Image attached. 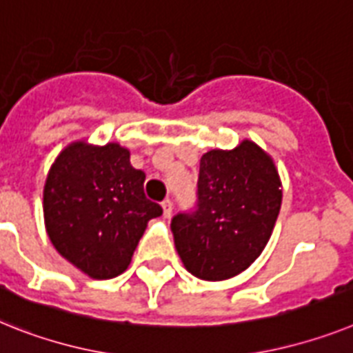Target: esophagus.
<instances>
[{
	"mask_svg": "<svg viewBox=\"0 0 353 353\" xmlns=\"http://www.w3.org/2000/svg\"><path fill=\"white\" fill-rule=\"evenodd\" d=\"M161 208H163V217L168 219L172 215V203L168 199H165L161 203Z\"/></svg>",
	"mask_w": 353,
	"mask_h": 353,
	"instance_id": "34e87169",
	"label": "esophagus"
}]
</instances>
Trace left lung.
<instances>
[{"label": "left lung", "instance_id": "left-lung-1", "mask_svg": "<svg viewBox=\"0 0 353 353\" xmlns=\"http://www.w3.org/2000/svg\"><path fill=\"white\" fill-rule=\"evenodd\" d=\"M280 206L274 161L254 141L203 154L197 210L177 213L170 224L186 271L208 282L241 274L268 245Z\"/></svg>", "mask_w": 353, "mask_h": 353}]
</instances>
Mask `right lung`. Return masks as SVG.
Here are the masks:
<instances>
[{"mask_svg":"<svg viewBox=\"0 0 353 353\" xmlns=\"http://www.w3.org/2000/svg\"><path fill=\"white\" fill-rule=\"evenodd\" d=\"M118 143H70L50 167L43 190L44 226L53 248L94 280L125 271L161 206L143 194L145 174Z\"/></svg>","mask_w":353,"mask_h":353,"instance_id":"right-lung-1","label":"right lung"}]
</instances>
